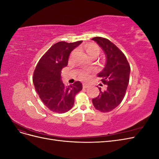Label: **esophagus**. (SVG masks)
<instances>
[{
	"label": "esophagus",
	"instance_id": "esophagus-1",
	"mask_svg": "<svg viewBox=\"0 0 159 159\" xmlns=\"http://www.w3.org/2000/svg\"><path fill=\"white\" fill-rule=\"evenodd\" d=\"M83 88H88L89 87V85L88 84H83Z\"/></svg>",
	"mask_w": 159,
	"mask_h": 159
}]
</instances>
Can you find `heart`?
I'll return each mask as SVG.
<instances>
[{"label": "heart", "instance_id": "heart-1", "mask_svg": "<svg viewBox=\"0 0 159 159\" xmlns=\"http://www.w3.org/2000/svg\"><path fill=\"white\" fill-rule=\"evenodd\" d=\"M85 50L87 52V54L89 55V56H92L94 54L99 55L100 52V48L99 47L93 43H90L88 44L87 46L85 47ZM75 50H74L71 53V56L75 54ZM90 78V71L89 70H83L81 71L79 74V78L83 81H87Z\"/></svg>", "mask_w": 159, "mask_h": 159}]
</instances>
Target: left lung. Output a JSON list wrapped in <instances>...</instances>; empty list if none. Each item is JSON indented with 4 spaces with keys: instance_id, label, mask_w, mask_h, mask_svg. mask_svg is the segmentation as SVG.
Here are the masks:
<instances>
[{
    "instance_id": "left-lung-1",
    "label": "left lung",
    "mask_w": 159,
    "mask_h": 159,
    "mask_svg": "<svg viewBox=\"0 0 159 159\" xmlns=\"http://www.w3.org/2000/svg\"><path fill=\"white\" fill-rule=\"evenodd\" d=\"M95 41L106 55V64L98 74L101 81L107 85V89L100 91L97 98L92 99L95 108L101 112L107 113L116 108L121 103L129 81L130 65L123 53L107 38L95 37Z\"/></svg>"
}]
</instances>
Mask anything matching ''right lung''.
<instances>
[{
  "instance_id": "1",
  "label": "right lung",
  "mask_w": 159,
  "mask_h": 159,
  "mask_svg": "<svg viewBox=\"0 0 159 159\" xmlns=\"http://www.w3.org/2000/svg\"><path fill=\"white\" fill-rule=\"evenodd\" d=\"M82 41L59 42L51 46L38 62L32 77L35 89L46 106L53 112L64 113L74 106L75 96L82 89L79 81L65 86L61 69L67 66L71 52Z\"/></svg>"
}]
</instances>
